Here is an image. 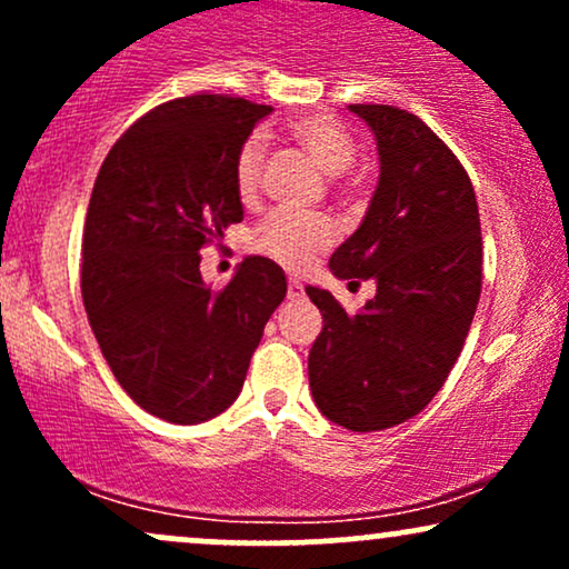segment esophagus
<instances>
[{
	"mask_svg": "<svg viewBox=\"0 0 569 569\" xmlns=\"http://www.w3.org/2000/svg\"><path fill=\"white\" fill-rule=\"evenodd\" d=\"M302 297H305V286L299 283L297 278H291L289 280V299L291 302H297V299H302Z\"/></svg>",
	"mask_w": 569,
	"mask_h": 569,
	"instance_id": "1",
	"label": "esophagus"
}]
</instances>
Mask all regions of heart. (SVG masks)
Listing matches in <instances>:
<instances>
[{"mask_svg": "<svg viewBox=\"0 0 569 569\" xmlns=\"http://www.w3.org/2000/svg\"><path fill=\"white\" fill-rule=\"evenodd\" d=\"M289 136L310 154L312 162L323 173H345L356 160V141L335 117L329 114H299L289 120ZM264 133H251L234 152L232 176L234 189L243 200H251L259 189L264 162ZM335 240V227L323 217H307V213L278 211L267 217L259 230L253 232V246L264 257L276 259L278 264L299 267L310 264L326 246Z\"/></svg>", "mask_w": 569, "mask_h": 569, "instance_id": "1", "label": "heart"}]
</instances>
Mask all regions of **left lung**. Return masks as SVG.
<instances>
[{"label": "left lung", "mask_w": 569, "mask_h": 569, "mask_svg": "<svg viewBox=\"0 0 569 569\" xmlns=\"http://www.w3.org/2000/svg\"><path fill=\"white\" fill-rule=\"evenodd\" d=\"M350 112L375 133L380 181L329 270L371 278L377 293L348 316L307 286L323 316L307 375L323 417L371 433L407 422L447 382L481 297V224L466 168L420 117L385 103Z\"/></svg>", "instance_id": "left-lung-1"}]
</instances>
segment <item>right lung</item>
Masks as SVG:
<instances>
[{"label": "right lung", "instance_id": "obj_1", "mask_svg": "<svg viewBox=\"0 0 569 569\" xmlns=\"http://www.w3.org/2000/svg\"><path fill=\"white\" fill-rule=\"evenodd\" d=\"M270 112L208 93L160 103L109 149L90 194V329L122 390L176 426L211 420L240 396L286 297L283 270L267 257H246L221 291L200 276V248L243 221L234 152Z\"/></svg>", "mask_w": 569, "mask_h": 569}]
</instances>
